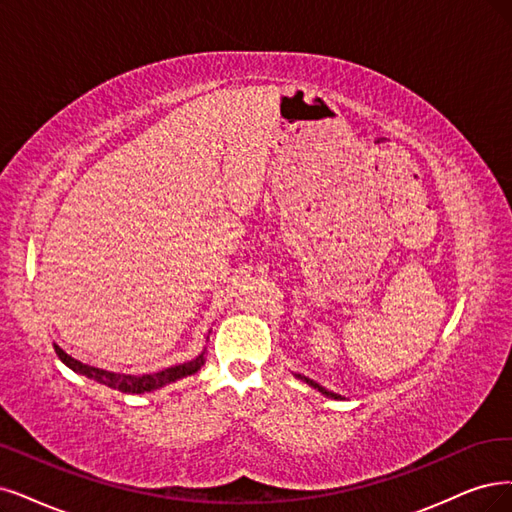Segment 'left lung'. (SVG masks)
Masks as SVG:
<instances>
[{"mask_svg": "<svg viewBox=\"0 0 512 512\" xmlns=\"http://www.w3.org/2000/svg\"><path fill=\"white\" fill-rule=\"evenodd\" d=\"M295 377H297V380H301V382H306L308 386H312L314 390H318L320 394H325V396H329V399H342V396H339V394H335V392H331V390H327V388H323V386H320V384H316L314 380H310V377H306V375H299V373H295Z\"/></svg>", "mask_w": 512, "mask_h": 512, "instance_id": "obj_1", "label": "left lung"}]
</instances>
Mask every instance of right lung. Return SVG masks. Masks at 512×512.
<instances>
[{
    "mask_svg": "<svg viewBox=\"0 0 512 512\" xmlns=\"http://www.w3.org/2000/svg\"><path fill=\"white\" fill-rule=\"evenodd\" d=\"M54 352H56V356L61 358L63 365H67L71 371L80 373V375L88 377V380H94L97 384H103L107 388L120 390V392H126V394H143V392L160 390L168 384H175L177 380H183V377H187V375L198 373V369L206 363V358H204L206 348H204L196 358H192V361H187L183 365L168 367V369H162L158 373L126 375V373H113V371H107V369H99V367H90L86 363H80L78 358H71L63 348H59L56 344H54Z\"/></svg>",
    "mask_w": 512,
    "mask_h": 512,
    "instance_id": "obj_1",
    "label": "right lung"
}]
</instances>
